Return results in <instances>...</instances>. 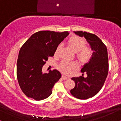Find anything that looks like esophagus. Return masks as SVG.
<instances>
[{"label":"esophagus","instance_id":"esophagus-1","mask_svg":"<svg viewBox=\"0 0 121 121\" xmlns=\"http://www.w3.org/2000/svg\"><path fill=\"white\" fill-rule=\"evenodd\" d=\"M62 78L63 79V80H68V79H69V77H66V76L62 75Z\"/></svg>","mask_w":121,"mask_h":121}]
</instances>
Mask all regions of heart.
Masks as SVG:
<instances>
[{
	"label": "heart",
	"mask_w": 121,
	"mask_h": 121,
	"mask_svg": "<svg viewBox=\"0 0 121 121\" xmlns=\"http://www.w3.org/2000/svg\"><path fill=\"white\" fill-rule=\"evenodd\" d=\"M68 43L72 49L75 52L77 53V56L80 60L86 61L91 58L92 51L89 47L85 46V41L81 37L77 36H72L69 38ZM60 49V45L57 47L56 53H57ZM76 64L74 62H69L66 61H62L60 64L59 68L65 74H70L76 68Z\"/></svg>",
	"instance_id": "b5f03b06"
}]
</instances>
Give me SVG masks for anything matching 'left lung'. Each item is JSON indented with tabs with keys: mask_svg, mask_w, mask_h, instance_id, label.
Listing matches in <instances>:
<instances>
[{
	"mask_svg": "<svg viewBox=\"0 0 121 121\" xmlns=\"http://www.w3.org/2000/svg\"><path fill=\"white\" fill-rule=\"evenodd\" d=\"M74 33L84 37L93 51L89 62L84 65L81 70L82 73H86L87 77L72 78L76 85L70 90V93L78 99H86L98 93L105 83L109 69L108 50L102 40L95 35L82 31H74Z\"/></svg>",
	"mask_w": 121,
	"mask_h": 121,
	"instance_id": "8db88e82",
	"label": "left lung"
}]
</instances>
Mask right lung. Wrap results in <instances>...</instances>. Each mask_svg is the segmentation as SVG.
Instances as JSON below:
<instances>
[{"instance_id": "obj_1", "label": "right lung", "mask_w": 121, "mask_h": 121, "mask_svg": "<svg viewBox=\"0 0 121 121\" xmlns=\"http://www.w3.org/2000/svg\"><path fill=\"white\" fill-rule=\"evenodd\" d=\"M69 34L67 31L41 30L33 34L20 48L16 73L21 89L28 97L40 101L52 94L53 87L61 74L56 69L43 73V66Z\"/></svg>"}]
</instances>
